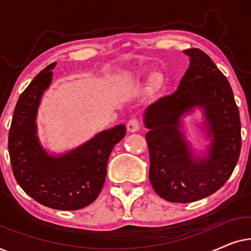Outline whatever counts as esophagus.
<instances>
[{
  "label": "esophagus",
  "instance_id": "obj_1",
  "mask_svg": "<svg viewBox=\"0 0 251 251\" xmlns=\"http://www.w3.org/2000/svg\"><path fill=\"white\" fill-rule=\"evenodd\" d=\"M139 129H140V123L138 120L131 119L129 120L128 123H126V130H128L129 132H136L138 131Z\"/></svg>",
  "mask_w": 251,
  "mask_h": 251
}]
</instances>
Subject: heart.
Instances as JSON below:
<instances>
[{
	"label": "heart",
	"mask_w": 251,
	"mask_h": 251,
	"mask_svg": "<svg viewBox=\"0 0 251 251\" xmlns=\"http://www.w3.org/2000/svg\"><path fill=\"white\" fill-rule=\"evenodd\" d=\"M160 82H161V78H160L159 76H156L155 78H154V83H155L156 85H157V84H159V83H160Z\"/></svg>",
	"instance_id": "obj_1"
}]
</instances>
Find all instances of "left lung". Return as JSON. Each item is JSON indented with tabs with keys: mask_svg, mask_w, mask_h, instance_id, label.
Listing matches in <instances>:
<instances>
[{
	"mask_svg": "<svg viewBox=\"0 0 251 251\" xmlns=\"http://www.w3.org/2000/svg\"><path fill=\"white\" fill-rule=\"evenodd\" d=\"M190 66L177 90L144 112L150 150V180L164 200L187 203L218 191L231 176L241 151V123L231 85L210 57L184 50ZM200 108L211 142L204 154L194 152L181 118Z\"/></svg>",
	"mask_w": 251,
	"mask_h": 251,
	"instance_id": "1",
	"label": "left lung"
}]
</instances>
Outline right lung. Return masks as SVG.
Listing matches in <instances>:
<instances>
[{
    "label": "right lung",
    "instance_id": "1",
    "mask_svg": "<svg viewBox=\"0 0 251 251\" xmlns=\"http://www.w3.org/2000/svg\"><path fill=\"white\" fill-rule=\"evenodd\" d=\"M54 66L40 72L17 101L8 140L10 161L17 183L30 198L58 210H77L101 192L108 157L126 136V126L104 130L66 153L48 152L37 136L36 118Z\"/></svg>",
    "mask_w": 251,
    "mask_h": 251
}]
</instances>
